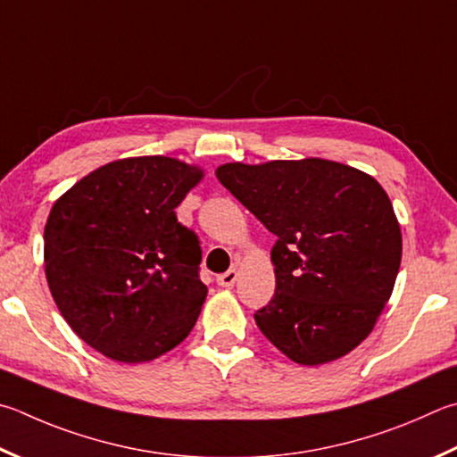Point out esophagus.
<instances>
[{
  "label": "esophagus",
  "mask_w": 457,
  "mask_h": 457,
  "mask_svg": "<svg viewBox=\"0 0 457 457\" xmlns=\"http://www.w3.org/2000/svg\"><path fill=\"white\" fill-rule=\"evenodd\" d=\"M236 279H237V271L231 268V270H228L226 273H221V276H218V286H221V287H231L236 284Z\"/></svg>",
  "instance_id": "1"
}]
</instances>
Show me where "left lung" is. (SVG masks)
I'll return each mask as SVG.
<instances>
[{
	"label": "left lung",
	"mask_w": 457,
	"mask_h": 457,
	"mask_svg": "<svg viewBox=\"0 0 457 457\" xmlns=\"http://www.w3.org/2000/svg\"><path fill=\"white\" fill-rule=\"evenodd\" d=\"M278 242L276 294L253 313L270 342L302 366L358 347L392 295L402 231L376 179L350 165L308 157L215 170Z\"/></svg>",
	"instance_id": "8db88e82"
}]
</instances>
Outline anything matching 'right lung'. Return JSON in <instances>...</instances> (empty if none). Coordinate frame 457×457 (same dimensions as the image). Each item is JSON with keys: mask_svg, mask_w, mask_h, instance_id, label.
I'll return each instance as SVG.
<instances>
[{"mask_svg": "<svg viewBox=\"0 0 457 457\" xmlns=\"http://www.w3.org/2000/svg\"><path fill=\"white\" fill-rule=\"evenodd\" d=\"M204 178L173 157L118 160L57 200L44 231L47 286L87 345L123 363L184 342L202 312V247L176 207Z\"/></svg>", "mask_w": 457, "mask_h": 457, "instance_id": "right-lung-1", "label": "right lung"}]
</instances>
